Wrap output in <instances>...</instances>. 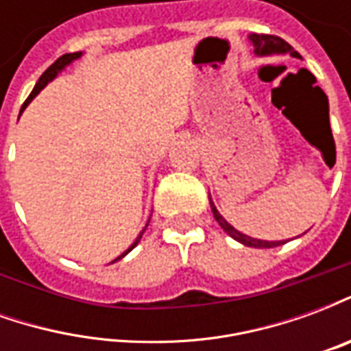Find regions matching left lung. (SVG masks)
Returning a JSON list of instances; mask_svg holds the SVG:
<instances>
[{"label":"left lung","mask_w":351,"mask_h":351,"mask_svg":"<svg viewBox=\"0 0 351 351\" xmlns=\"http://www.w3.org/2000/svg\"><path fill=\"white\" fill-rule=\"evenodd\" d=\"M250 41L254 45V52L258 54V56H271V54H291L293 58H299V52H295L293 47L286 43L282 37H276V35H265V34H252L250 35ZM210 208H213V214L216 221L220 223L221 229L228 233L229 237H233L235 241H239L244 246H252V248H274V246H280V244H284V241H261V239H252V237L244 235L241 231H237L231 223H229L220 213H218V208L214 206L213 199H210Z\"/></svg>","instance_id":"left-lung-1"}]
</instances>
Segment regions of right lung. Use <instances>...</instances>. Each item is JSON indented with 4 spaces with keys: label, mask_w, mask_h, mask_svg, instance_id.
<instances>
[{
    "label": "right lung",
    "mask_w": 351,
    "mask_h": 351,
    "mask_svg": "<svg viewBox=\"0 0 351 351\" xmlns=\"http://www.w3.org/2000/svg\"><path fill=\"white\" fill-rule=\"evenodd\" d=\"M82 56V52H73V54H64V56L62 58H58L56 62H54V64L50 65L49 69H47V71L43 73L41 75V79L37 80V84H35V88H34V92L29 93V97H27L26 101H24V105H22V110H24V108L27 107V105H29V101L34 99L35 95H37V93L41 92L43 88L47 86V84H49L50 80L52 79H56V75L58 73H62L65 69V67H67V65L71 64V62H75V60H79V58ZM22 110H20V112H22ZM146 228H148V223H146ZM145 228V229H146ZM145 229H143V231H141V233H138V237L137 239H135V243L131 244L130 248H128V250L123 252L122 256H118V258L114 259V261H118V259H122L123 256H128V254H130L131 250H133V248H135V246H137L138 244V241H141V237H143V233H145ZM114 261H112V263H114Z\"/></svg>",
    "instance_id": "right-lung-1"
}]
</instances>
